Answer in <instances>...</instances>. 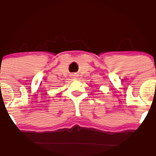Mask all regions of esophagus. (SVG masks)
Instances as JSON below:
<instances>
[{"label": "esophagus", "instance_id": "obj_1", "mask_svg": "<svg viewBox=\"0 0 156 156\" xmlns=\"http://www.w3.org/2000/svg\"><path fill=\"white\" fill-rule=\"evenodd\" d=\"M72 76H74V77H75V76H76V75H72Z\"/></svg>", "mask_w": 156, "mask_h": 156}]
</instances>
